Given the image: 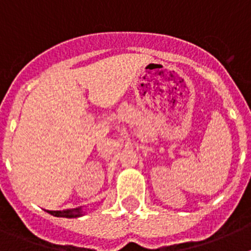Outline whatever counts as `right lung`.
Returning a JSON list of instances; mask_svg holds the SVG:
<instances>
[{
  "instance_id": "add662e5",
  "label": "right lung",
  "mask_w": 251,
  "mask_h": 251,
  "mask_svg": "<svg viewBox=\"0 0 251 251\" xmlns=\"http://www.w3.org/2000/svg\"><path fill=\"white\" fill-rule=\"evenodd\" d=\"M48 212L52 216L56 217H68V219H72V217H79L83 215L81 212V207L76 208H69V210H64V211H49Z\"/></svg>"
}]
</instances>
